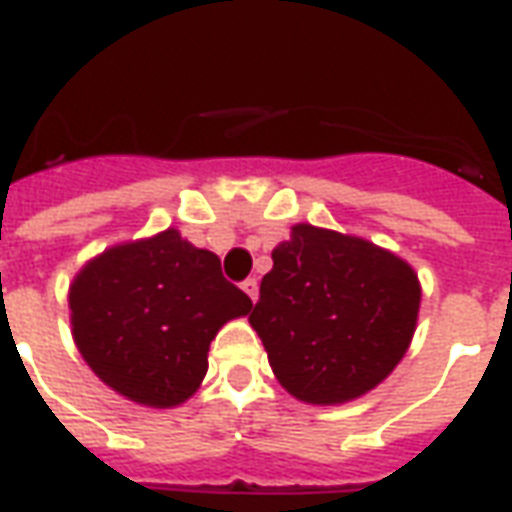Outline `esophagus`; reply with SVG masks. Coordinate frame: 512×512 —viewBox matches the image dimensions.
<instances>
[{
  "label": "esophagus",
  "instance_id": "esophagus-1",
  "mask_svg": "<svg viewBox=\"0 0 512 512\" xmlns=\"http://www.w3.org/2000/svg\"><path fill=\"white\" fill-rule=\"evenodd\" d=\"M241 288H244V293H246V296H249V299L257 301V296H260V282H257L255 277L246 279V282H244V285H241Z\"/></svg>",
  "mask_w": 512,
  "mask_h": 512
}]
</instances>
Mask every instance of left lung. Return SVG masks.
I'll use <instances>...</instances> for the list:
<instances>
[{
	"mask_svg": "<svg viewBox=\"0 0 512 512\" xmlns=\"http://www.w3.org/2000/svg\"><path fill=\"white\" fill-rule=\"evenodd\" d=\"M271 260L249 323L279 384L312 406L376 389L417 329V271L384 246L315 224H293Z\"/></svg>",
	"mask_w": 512,
	"mask_h": 512,
	"instance_id": "obj_1",
	"label": "left lung"
}]
</instances>
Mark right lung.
I'll list each match as a JSON object with an SVG mask.
<instances>
[{"mask_svg": "<svg viewBox=\"0 0 512 512\" xmlns=\"http://www.w3.org/2000/svg\"><path fill=\"white\" fill-rule=\"evenodd\" d=\"M73 343L95 376L147 408L186 403L208 373V348L252 299L219 257L175 227L87 260L68 290Z\"/></svg>", "mask_w": 512, "mask_h": 512, "instance_id": "1", "label": "right lung"}]
</instances>
